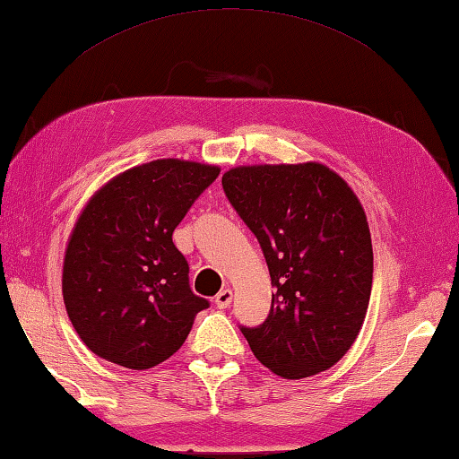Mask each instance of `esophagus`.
Instances as JSON below:
<instances>
[{
    "label": "esophagus",
    "mask_w": 459,
    "mask_h": 459,
    "mask_svg": "<svg viewBox=\"0 0 459 459\" xmlns=\"http://www.w3.org/2000/svg\"><path fill=\"white\" fill-rule=\"evenodd\" d=\"M231 299H234V292L230 290V288H223V290L215 296V307L217 308H228L231 304Z\"/></svg>",
    "instance_id": "34e87169"
}]
</instances>
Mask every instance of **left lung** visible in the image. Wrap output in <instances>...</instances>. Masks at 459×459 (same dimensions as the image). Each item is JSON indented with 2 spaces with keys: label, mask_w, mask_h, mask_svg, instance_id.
Returning a JSON list of instances; mask_svg holds the SVG:
<instances>
[{
  "label": "left lung",
  "mask_w": 459,
  "mask_h": 459,
  "mask_svg": "<svg viewBox=\"0 0 459 459\" xmlns=\"http://www.w3.org/2000/svg\"><path fill=\"white\" fill-rule=\"evenodd\" d=\"M221 185L258 238L276 288L268 318L239 326L247 344L286 379L326 371L352 347L371 299L373 246L363 205L320 163L236 167Z\"/></svg>",
  "instance_id": "1"
}]
</instances>
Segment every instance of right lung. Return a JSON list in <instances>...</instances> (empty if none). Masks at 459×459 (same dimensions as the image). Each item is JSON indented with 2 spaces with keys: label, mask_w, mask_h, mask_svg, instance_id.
Listing matches in <instances>:
<instances>
[{
  "label": "right lung",
  "mask_w": 459,
  "mask_h": 459,
  "mask_svg": "<svg viewBox=\"0 0 459 459\" xmlns=\"http://www.w3.org/2000/svg\"><path fill=\"white\" fill-rule=\"evenodd\" d=\"M220 167L157 159L99 189L64 255L62 294L72 326L94 355L120 367L163 363L209 307L189 286L173 231Z\"/></svg>",
  "instance_id": "obj_1"
}]
</instances>
